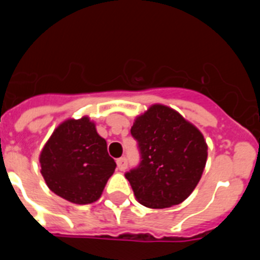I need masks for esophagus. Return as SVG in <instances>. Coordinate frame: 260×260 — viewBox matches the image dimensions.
Wrapping results in <instances>:
<instances>
[{"mask_svg":"<svg viewBox=\"0 0 260 260\" xmlns=\"http://www.w3.org/2000/svg\"><path fill=\"white\" fill-rule=\"evenodd\" d=\"M116 166H118L119 171H124V169L127 168V159H125V157H119V159L116 160Z\"/></svg>","mask_w":260,"mask_h":260,"instance_id":"1","label":"esophagus"}]
</instances>
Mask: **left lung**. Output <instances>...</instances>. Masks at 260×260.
<instances>
[{
  "mask_svg": "<svg viewBox=\"0 0 260 260\" xmlns=\"http://www.w3.org/2000/svg\"><path fill=\"white\" fill-rule=\"evenodd\" d=\"M131 133L138 141L142 161L125 178L138 203L164 209L185 201L207 164L208 144L203 133L163 104H152L136 116Z\"/></svg>",
  "mask_w": 260,
  "mask_h": 260,
  "instance_id": "8db88e82",
  "label": "left lung"
}]
</instances>
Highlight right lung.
<instances>
[{
	"label": "right lung",
	"mask_w": 260,
	"mask_h": 260,
	"mask_svg": "<svg viewBox=\"0 0 260 260\" xmlns=\"http://www.w3.org/2000/svg\"><path fill=\"white\" fill-rule=\"evenodd\" d=\"M41 174L47 187L67 201L87 205L103 195L115 161L105 138L88 115L60 123L40 154Z\"/></svg>",
	"instance_id": "right-lung-1"
}]
</instances>
